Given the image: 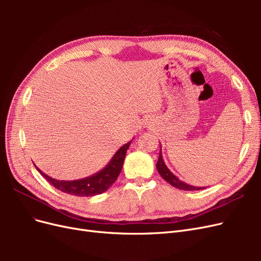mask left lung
I'll list each match as a JSON object with an SVG mask.
<instances>
[{
  "instance_id": "1",
  "label": "left lung",
  "mask_w": 261,
  "mask_h": 261,
  "mask_svg": "<svg viewBox=\"0 0 261 261\" xmlns=\"http://www.w3.org/2000/svg\"><path fill=\"white\" fill-rule=\"evenodd\" d=\"M156 170H158V172H159L161 177L164 180H167L168 183L170 185H172L173 187H176L178 189H183V191H200V189L206 188V187H198V186L189 185V184L185 183V181L180 180L176 175L173 174V173L167 167V164L164 163V160L162 158V152H161V147H160L159 159H158V162H156Z\"/></svg>"
}]
</instances>
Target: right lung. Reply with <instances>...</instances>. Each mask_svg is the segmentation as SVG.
Wrapping results in <instances>:
<instances>
[{
    "label": "right lung",
    "instance_id": "add662e5",
    "mask_svg": "<svg viewBox=\"0 0 261 261\" xmlns=\"http://www.w3.org/2000/svg\"><path fill=\"white\" fill-rule=\"evenodd\" d=\"M132 140L127 144L122 146L112 156V159L106 165V167L99 172L94 173L93 175L87 176L85 178L75 179V180H59L50 177L43 173L38 167L36 169L38 172L49 181L55 188L60 189L61 192L69 195H74L78 197H89L102 194L108 191V188L111 186L116 180L117 176L123 168V163L125 160L126 152L130 146Z\"/></svg>",
    "mask_w": 261,
    "mask_h": 261
}]
</instances>
